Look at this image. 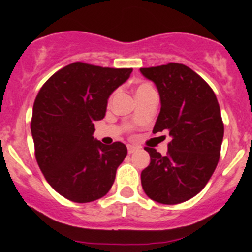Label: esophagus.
Returning a JSON list of instances; mask_svg holds the SVG:
<instances>
[{"label": "esophagus", "instance_id": "obj_1", "mask_svg": "<svg viewBox=\"0 0 252 252\" xmlns=\"http://www.w3.org/2000/svg\"><path fill=\"white\" fill-rule=\"evenodd\" d=\"M136 150H138V147L133 146V145H128V152H129V154H133V152H135Z\"/></svg>", "mask_w": 252, "mask_h": 252}]
</instances>
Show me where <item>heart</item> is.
<instances>
[{
    "instance_id": "b5f03b06",
    "label": "heart",
    "mask_w": 252,
    "mask_h": 252,
    "mask_svg": "<svg viewBox=\"0 0 252 252\" xmlns=\"http://www.w3.org/2000/svg\"><path fill=\"white\" fill-rule=\"evenodd\" d=\"M150 91H154V88L151 86V84L146 83V81H142L138 85V88H136L135 90V94H136V97H139V96L144 95V94H147L150 93Z\"/></svg>"
}]
</instances>
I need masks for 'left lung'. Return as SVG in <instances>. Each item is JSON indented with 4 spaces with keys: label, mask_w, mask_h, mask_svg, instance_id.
Returning a JSON list of instances; mask_svg holds the SVG:
<instances>
[{
    "label": "left lung",
    "mask_w": 252,
    "mask_h": 252,
    "mask_svg": "<svg viewBox=\"0 0 252 252\" xmlns=\"http://www.w3.org/2000/svg\"><path fill=\"white\" fill-rule=\"evenodd\" d=\"M140 72L156 84L161 97L154 133L167 130L172 136L166 156L145 147L151 162L141 172L142 189L159 204H180L204 189L220 161L224 134L220 105L211 86L182 63Z\"/></svg>",
    "instance_id": "left-lung-1"
}]
</instances>
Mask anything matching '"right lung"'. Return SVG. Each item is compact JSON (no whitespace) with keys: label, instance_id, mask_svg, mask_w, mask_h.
Instances as JSON below:
<instances>
[{"label":"right lung","instance_id":"right-lung-1","mask_svg":"<svg viewBox=\"0 0 252 252\" xmlns=\"http://www.w3.org/2000/svg\"><path fill=\"white\" fill-rule=\"evenodd\" d=\"M131 72L74 62L51 75L36 95L30 122L36 162L48 184L70 201H95L113 185L128 150L121 141L95 140L94 122L105 117L108 97Z\"/></svg>","mask_w":252,"mask_h":252}]
</instances>
